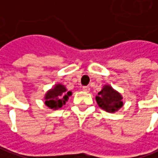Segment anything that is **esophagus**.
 Instances as JSON below:
<instances>
[{"instance_id": "esophagus-1", "label": "esophagus", "mask_w": 158, "mask_h": 158, "mask_svg": "<svg viewBox=\"0 0 158 158\" xmlns=\"http://www.w3.org/2000/svg\"><path fill=\"white\" fill-rule=\"evenodd\" d=\"M82 90H83L84 92L88 93L90 91V87H89V86H83V87H82Z\"/></svg>"}]
</instances>
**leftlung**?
<instances>
[{
  "instance_id": "obj_1",
  "label": "left lung",
  "mask_w": 158,
  "mask_h": 158,
  "mask_svg": "<svg viewBox=\"0 0 158 158\" xmlns=\"http://www.w3.org/2000/svg\"><path fill=\"white\" fill-rule=\"evenodd\" d=\"M98 106L109 113H115L124 105L123 96L110 85H104L95 96Z\"/></svg>"
}]
</instances>
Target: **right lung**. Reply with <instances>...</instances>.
Wrapping results in <instances>:
<instances>
[{
    "mask_svg": "<svg viewBox=\"0 0 158 158\" xmlns=\"http://www.w3.org/2000/svg\"><path fill=\"white\" fill-rule=\"evenodd\" d=\"M72 94V92L68 91L66 86L63 84H55L45 94V105L53 110H56L65 105L66 102Z\"/></svg>",
    "mask_w": 158,
    "mask_h": 158,
    "instance_id": "add662e5",
    "label": "right lung"
}]
</instances>
